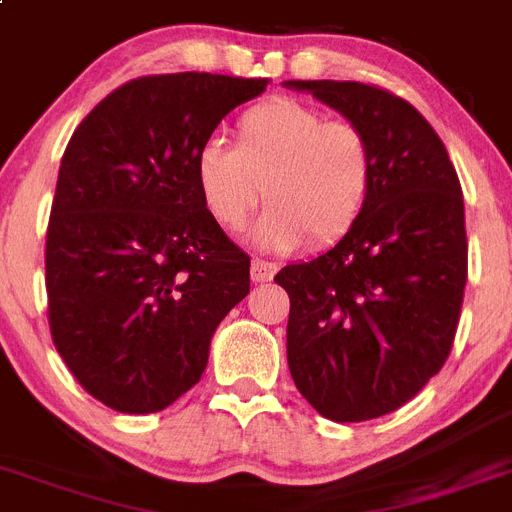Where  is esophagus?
I'll use <instances>...</instances> for the list:
<instances>
[{"label": "esophagus", "mask_w": 512, "mask_h": 512, "mask_svg": "<svg viewBox=\"0 0 512 512\" xmlns=\"http://www.w3.org/2000/svg\"><path fill=\"white\" fill-rule=\"evenodd\" d=\"M278 265L276 263H268V260H252V281L255 283H265L270 278L276 276Z\"/></svg>", "instance_id": "34e87169"}]
</instances>
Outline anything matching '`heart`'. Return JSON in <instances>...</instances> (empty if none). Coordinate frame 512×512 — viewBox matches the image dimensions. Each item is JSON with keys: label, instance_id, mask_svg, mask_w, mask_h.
Segmentation results:
<instances>
[{"label": "heart", "instance_id": "obj_1", "mask_svg": "<svg viewBox=\"0 0 512 512\" xmlns=\"http://www.w3.org/2000/svg\"><path fill=\"white\" fill-rule=\"evenodd\" d=\"M195 182L210 218L242 229L260 200L270 203L252 231L260 247H328L354 229L375 187V156L362 127L328 119L294 98L249 106L234 124V148L208 140L195 156Z\"/></svg>", "mask_w": 512, "mask_h": 512}]
</instances>
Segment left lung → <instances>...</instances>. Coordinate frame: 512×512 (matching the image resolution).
I'll return each instance as SVG.
<instances>
[{"label":"left lung","mask_w":512,"mask_h":512,"mask_svg":"<svg viewBox=\"0 0 512 512\" xmlns=\"http://www.w3.org/2000/svg\"><path fill=\"white\" fill-rule=\"evenodd\" d=\"M362 127L375 187L336 247L276 276L291 299L286 354L299 393L330 422L401 409L442 369L468 273L461 182L432 124L388 90L286 80Z\"/></svg>","instance_id":"left-lung-1"}]
</instances>
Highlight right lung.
Returning <instances> with one entry per match:
<instances>
[{
    "instance_id": "obj_1",
    "label": "right lung",
    "mask_w": 512,
    "mask_h": 512,
    "mask_svg": "<svg viewBox=\"0 0 512 512\" xmlns=\"http://www.w3.org/2000/svg\"><path fill=\"white\" fill-rule=\"evenodd\" d=\"M265 88V77L210 72L137 77L70 137L46 231L49 325L109 409L153 414L187 393L249 294V257L205 210L195 156Z\"/></svg>"
}]
</instances>
